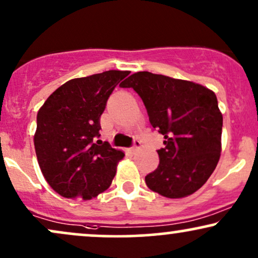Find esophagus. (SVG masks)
<instances>
[{"mask_svg": "<svg viewBox=\"0 0 258 258\" xmlns=\"http://www.w3.org/2000/svg\"><path fill=\"white\" fill-rule=\"evenodd\" d=\"M141 142L138 141V139H133V145L131 148H130V151H131L132 154H135L136 151H138L139 149H141Z\"/></svg>", "mask_w": 258, "mask_h": 258, "instance_id": "esophagus-1", "label": "esophagus"}]
</instances>
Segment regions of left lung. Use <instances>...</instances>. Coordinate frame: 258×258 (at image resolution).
I'll list each match as a JSON object with an SVG mask.
<instances>
[{"mask_svg":"<svg viewBox=\"0 0 258 258\" xmlns=\"http://www.w3.org/2000/svg\"><path fill=\"white\" fill-rule=\"evenodd\" d=\"M121 88H132L147 108L149 121L164 137L159 167L145 176L161 196L181 198L206 184L221 153L222 114L212 90L162 74L137 72Z\"/></svg>","mask_w":258,"mask_h":258,"instance_id":"1","label":"left lung"}]
</instances>
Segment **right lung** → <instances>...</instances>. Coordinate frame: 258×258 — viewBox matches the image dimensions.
I'll return each mask as SVG.
<instances>
[{"label":"right lung","mask_w":258,"mask_h":258,"mask_svg":"<svg viewBox=\"0 0 258 258\" xmlns=\"http://www.w3.org/2000/svg\"><path fill=\"white\" fill-rule=\"evenodd\" d=\"M128 71H107L68 80L37 114L35 149L43 175L64 198L88 201L109 187L125 156L99 141L107 101Z\"/></svg>","instance_id":"obj_1"}]
</instances>
